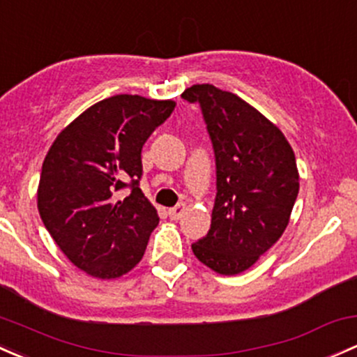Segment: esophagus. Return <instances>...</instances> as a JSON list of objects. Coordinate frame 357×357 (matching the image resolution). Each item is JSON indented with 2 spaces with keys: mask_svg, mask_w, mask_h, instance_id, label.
Returning <instances> with one entry per match:
<instances>
[{
  "mask_svg": "<svg viewBox=\"0 0 357 357\" xmlns=\"http://www.w3.org/2000/svg\"><path fill=\"white\" fill-rule=\"evenodd\" d=\"M185 210H186V205L185 204H178L176 205V207H172V208H169V217H171L172 220H178L179 217L183 215V213H185Z\"/></svg>",
  "mask_w": 357,
  "mask_h": 357,
  "instance_id": "1",
  "label": "esophagus"
}]
</instances>
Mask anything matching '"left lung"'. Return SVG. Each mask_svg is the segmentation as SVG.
<instances>
[{
    "label": "left lung",
    "mask_w": 357,
    "mask_h": 357,
    "mask_svg": "<svg viewBox=\"0 0 357 357\" xmlns=\"http://www.w3.org/2000/svg\"><path fill=\"white\" fill-rule=\"evenodd\" d=\"M181 97L200 106L217 178L212 224L191 250L222 275L241 273L286 231L299 191L294 152L282 131L236 93L202 84Z\"/></svg>",
    "instance_id": "left-lung-1"
}]
</instances>
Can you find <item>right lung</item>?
I'll list each match as a JSON object with an SVG mask.
<instances>
[{
	"instance_id": "right-lung-1",
	"label": "right lung",
	"mask_w": 357,
	"mask_h": 357,
	"mask_svg": "<svg viewBox=\"0 0 357 357\" xmlns=\"http://www.w3.org/2000/svg\"><path fill=\"white\" fill-rule=\"evenodd\" d=\"M174 106L112 96L82 112L51 145L37 207L59 250L89 275L116 279L144 257L159 215L140 190L142 149Z\"/></svg>"
}]
</instances>
